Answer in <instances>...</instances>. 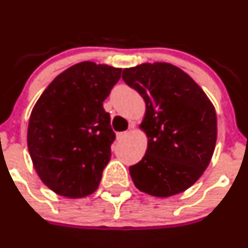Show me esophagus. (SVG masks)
Instances as JSON below:
<instances>
[{"label":"esophagus","mask_w":248,"mask_h":248,"mask_svg":"<svg viewBox=\"0 0 248 248\" xmlns=\"http://www.w3.org/2000/svg\"><path fill=\"white\" fill-rule=\"evenodd\" d=\"M129 136V132H121V133H117V140H124Z\"/></svg>","instance_id":"esophagus-1"}]
</instances>
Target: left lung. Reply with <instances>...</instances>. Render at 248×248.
<instances>
[{
  "mask_svg": "<svg viewBox=\"0 0 248 248\" xmlns=\"http://www.w3.org/2000/svg\"><path fill=\"white\" fill-rule=\"evenodd\" d=\"M122 79L146 104L140 128L147 150L129 174L139 191L159 198L192 186L209 166L217 139L215 107L187 73L166 62L124 68Z\"/></svg>",
  "mask_w": 248,
  "mask_h": 248,
  "instance_id": "left-lung-1",
  "label": "left lung"
}]
</instances>
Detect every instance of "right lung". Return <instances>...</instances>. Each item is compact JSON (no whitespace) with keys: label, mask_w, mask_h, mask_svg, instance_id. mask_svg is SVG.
<instances>
[{"label":"right lung","mask_w":248,"mask_h":248,"mask_svg":"<svg viewBox=\"0 0 248 248\" xmlns=\"http://www.w3.org/2000/svg\"><path fill=\"white\" fill-rule=\"evenodd\" d=\"M121 71L80 62L55 78L34 104L27 147L37 174L55 193L82 198L98 188L115 140L103 102Z\"/></svg>","instance_id":"right-lung-1"}]
</instances>
